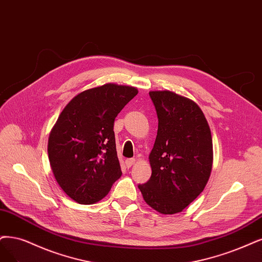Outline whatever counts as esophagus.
Masks as SVG:
<instances>
[{
    "label": "esophagus",
    "instance_id": "esophagus-1",
    "mask_svg": "<svg viewBox=\"0 0 262 262\" xmlns=\"http://www.w3.org/2000/svg\"><path fill=\"white\" fill-rule=\"evenodd\" d=\"M135 163H136V160H135V159H128V160L125 161V165H126V167L129 168V167H132L134 165Z\"/></svg>",
    "mask_w": 262,
    "mask_h": 262
}]
</instances>
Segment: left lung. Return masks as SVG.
Masks as SVG:
<instances>
[{
	"label": "left lung",
	"mask_w": 262,
	"mask_h": 262,
	"mask_svg": "<svg viewBox=\"0 0 262 262\" xmlns=\"http://www.w3.org/2000/svg\"><path fill=\"white\" fill-rule=\"evenodd\" d=\"M159 128L149 156L152 175L139 185L144 202L163 215L182 211L204 190L214 160L211 133L200 106L171 91H151Z\"/></svg>",
	"instance_id": "8db88e82"
}]
</instances>
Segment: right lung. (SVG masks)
Masks as SVG:
<instances>
[{"mask_svg":"<svg viewBox=\"0 0 262 262\" xmlns=\"http://www.w3.org/2000/svg\"><path fill=\"white\" fill-rule=\"evenodd\" d=\"M137 94L134 86L106 83L74 96L58 116L48 159L58 185L79 204L99 202L122 176L113 125Z\"/></svg>","mask_w":262,"mask_h":262,"instance_id":"right-lung-1","label":"right lung"}]
</instances>
